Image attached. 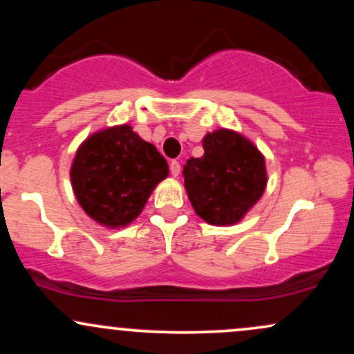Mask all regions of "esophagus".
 I'll list each match as a JSON object with an SVG mask.
<instances>
[{
    "mask_svg": "<svg viewBox=\"0 0 354 354\" xmlns=\"http://www.w3.org/2000/svg\"><path fill=\"white\" fill-rule=\"evenodd\" d=\"M169 169H171V174L174 178L180 176L181 166H180V163H178V161H171V163H169Z\"/></svg>",
    "mask_w": 354,
    "mask_h": 354,
    "instance_id": "1",
    "label": "esophagus"
}]
</instances>
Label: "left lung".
I'll return each instance as SVG.
<instances>
[{
	"instance_id": "1",
	"label": "left lung",
	"mask_w": 354,
	"mask_h": 354,
	"mask_svg": "<svg viewBox=\"0 0 354 354\" xmlns=\"http://www.w3.org/2000/svg\"><path fill=\"white\" fill-rule=\"evenodd\" d=\"M203 148L201 158L183 166L191 205L209 225H234L265 193V156L248 138L225 128L203 138Z\"/></svg>"
}]
</instances>
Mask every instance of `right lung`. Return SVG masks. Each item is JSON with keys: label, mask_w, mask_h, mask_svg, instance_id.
Returning a JSON list of instances; mask_svg holds the SVG:
<instances>
[{"label": "right lung", "mask_w": 354, "mask_h": 354, "mask_svg": "<svg viewBox=\"0 0 354 354\" xmlns=\"http://www.w3.org/2000/svg\"><path fill=\"white\" fill-rule=\"evenodd\" d=\"M168 163L154 145L129 124L93 133L71 165V185L81 208L101 226L120 228L140 216L149 194L168 176Z\"/></svg>", "instance_id": "1"}]
</instances>
